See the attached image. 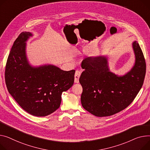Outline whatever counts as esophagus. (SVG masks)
Wrapping results in <instances>:
<instances>
[{
    "mask_svg": "<svg viewBox=\"0 0 150 150\" xmlns=\"http://www.w3.org/2000/svg\"><path fill=\"white\" fill-rule=\"evenodd\" d=\"M81 72L79 71H76L75 74V83H79V78L81 75Z\"/></svg>",
    "mask_w": 150,
    "mask_h": 150,
    "instance_id": "esophagus-1",
    "label": "esophagus"
}]
</instances>
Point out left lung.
Returning a JSON list of instances; mask_svg holds the SVG:
<instances>
[{"label": "left lung", "mask_w": 150, "mask_h": 150, "mask_svg": "<svg viewBox=\"0 0 150 150\" xmlns=\"http://www.w3.org/2000/svg\"><path fill=\"white\" fill-rule=\"evenodd\" d=\"M135 64L123 76L110 71L107 57H86L81 63L84 69L79 81L83 87L81 101L91 114L104 117L115 115L130 104L140 91L146 73V63L137 41L133 44Z\"/></svg>", "instance_id": "left-lung-1"}]
</instances>
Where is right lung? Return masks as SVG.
<instances>
[{
  "mask_svg": "<svg viewBox=\"0 0 150 150\" xmlns=\"http://www.w3.org/2000/svg\"><path fill=\"white\" fill-rule=\"evenodd\" d=\"M32 35L23 32L15 40L6 64L5 83L9 93L24 110L46 116L60 106L62 93L74 84L75 71H64L54 65H30L26 42Z\"/></svg>",
  "mask_w": 150,
  "mask_h": 150,
  "instance_id": "add662e5",
  "label": "right lung"
}]
</instances>
